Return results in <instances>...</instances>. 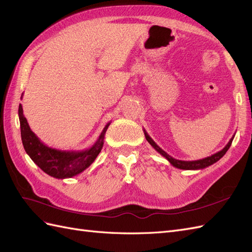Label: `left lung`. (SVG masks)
Masks as SVG:
<instances>
[{"label":"left lung","mask_w":252,"mask_h":252,"mask_svg":"<svg viewBox=\"0 0 252 252\" xmlns=\"http://www.w3.org/2000/svg\"><path fill=\"white\" fill-rule=\"evenodd\" d=\"M144 134H145V138H146L147 142L151 145L152 147H154L159 155H162L167 161H168L173 167H175V168H179V169H184V170H200V169H204L206 168V167H208L212 164H215L216 162H218L219 159L220 158H223L224 155L227 152V150L229 149V147L231 146V143H232V140L234 138V135L232 136V138L230 139V141L228 142V144L226 145V146L222 149L220 150L219 152H217V154L212 155L210 157H207L205 158H202V159H196V161H181V159H177L174 158L172 157H170L167 152H165L161 147H158L157 143L152 140L149 134L146 132V130L144 129Z\"/></svg>","instance_id":"obj_1"}]
</instances>
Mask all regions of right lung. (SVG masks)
I'll return each instance as SVG.
<instances>
[{"label":"right lung","mask_w":252,"mask_h":252,"mask_svg":"<svg viewBox=\"0 0 252 252\" xmlns=\"http://www.w3.org/2000/svg\"><path fill=\"white\" fill-rule=\"evenodd\" d=\"M19 119L22 143L26 154L45 173L62 180L72 178L83 172L94 162L103 148L105 133L110 125L109 122L104 127L96 142L88 149L80 151L60 150L48 147L37 138L28 125L21 104L19 105Z\"/></svg>","instance_id":"1"}]
</instances>
